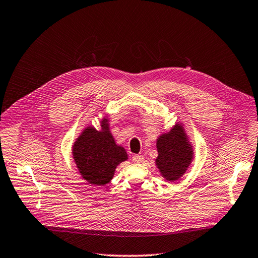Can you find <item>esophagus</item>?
Here are the masks:
<instances>
[{
	"instance_id": "obj_1",
	"label": "esophagus",
	"mask_w": 258,
	"mask_h": 258,
	"mask_svg": "<svg viewBox=\"0 0 258 258\" xmlns=\"http://www.w3.org/2000/svg\"><path fill=\"white\" fill-rule=\"evenodd\" d=\"M132 160H133V162H135V163H141V162L144 160V156H142V154H135V156L132 157Z\"/></svg>"
}]
</instances>
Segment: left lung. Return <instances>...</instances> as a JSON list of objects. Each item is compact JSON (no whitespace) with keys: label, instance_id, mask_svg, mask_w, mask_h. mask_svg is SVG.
<instances>
[{"label":"left lung","instance_id":"1","mask_svg":"<svg viewBox=\"0 0 258 258\" xmlns=\"http://www.w3.org/2000/svg\"><path fill=\"white\" fill-rule=\"evenodd\" d=\"M158 158L156 164L166 180L176 181L186 173L194 158L192 146L188 142L181 124L157 139Z\"/></svg>","mask_w":258,"mask_h":258}]
</instances>
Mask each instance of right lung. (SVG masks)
Masks as SVG:
<instances>
[{"label":"right lung","instance_id":"add662e5","mask_svg":"<svg viewBox=\"0 0 258 258\" xmlns=\"http://www.w3.org/2000/svg\"><path fill=\"white\" fill-rule=\"evenodd\" d=\"M101 131L86 127L72 148L73 159L80 174L95 186H105L112 179L115 167L127 160V153L117 146L110 133L108 119H102Z\"/></svg>","mask_w":258,"mask_h":258}]
</instances>
